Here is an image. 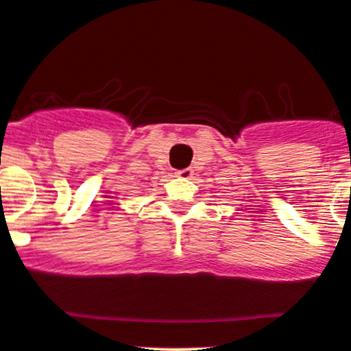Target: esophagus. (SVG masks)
Here are the masks:
<instances>
[{"instance_id": "34e87169", "label": "esophagus", "mask_w": 351, "mask_h": 351, "mask_svg": "<svg viewBox=\"0 0 351 351\" xmlns=\"http://www.w3.org/2000/svg\"><path fill=\"white\" fill-rule=\"evenodd\" d=\"M192 175H193L192 168H183V169H178V171H176V176H178V178L189 180V178H192Z\"/></svg>"}]
</instances>
